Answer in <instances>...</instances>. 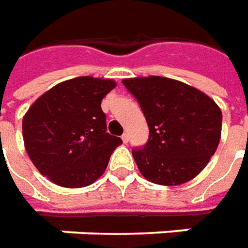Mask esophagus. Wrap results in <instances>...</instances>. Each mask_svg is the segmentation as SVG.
I'll list each match as a JSON object with an SVG mask.
<instances>
[{"instance_id":"1","label":"esophagus","mask_w":248,"mask_h":248,"mask_svg":"<svg viewBox=\"0 0 248 248\" xmlns=\"http://www.w3.org/2000/svg\"><path fill=\"white\" fill-rule=\"evenodd\" d=\"M121 139H123V141H124V143H128V140H129V138H128V134L123 135V136H121Z\"/></svg>"}]
</instances>
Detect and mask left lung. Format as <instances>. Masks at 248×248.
<instances>
[{
	"instance_id": "obj_1",
	"label": "left lung",
	"mask_w": 248,
	"mask_h": 248,
	"mask_svg": "<svg viewBox=\"0 0 248 248\" xmlns=\"http://www.w3.org/2000/svg\"><path fill=\"white\" fill-rule=\"evenodd\" d=\"M140 105L148 141L132 155L141 175L156 185L177 186L199 175L221 136L223 114L199 89L165 77L123 79Z\"/></svg>"
}]
</instances>
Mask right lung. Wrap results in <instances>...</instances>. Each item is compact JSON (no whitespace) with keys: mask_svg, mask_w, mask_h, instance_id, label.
Masks as SVG:
<instances>
[{"mask_svg":"<svg viewBox=\"0 0 248 248\" xmlns=\"http://www.w3.org/2000/svg\"><path fill=\"white\" fill-rule=\"evenodd\" d=\"M107 78L61 82L36 100L23 119L25 150L35 167L63 187H83L101 177L123 143L107 132L101 101L114 89Z\"/></svg>","mask_w":248,"mask_h":248,"instance_id":"1","label":"right lung"}]
</instances>
